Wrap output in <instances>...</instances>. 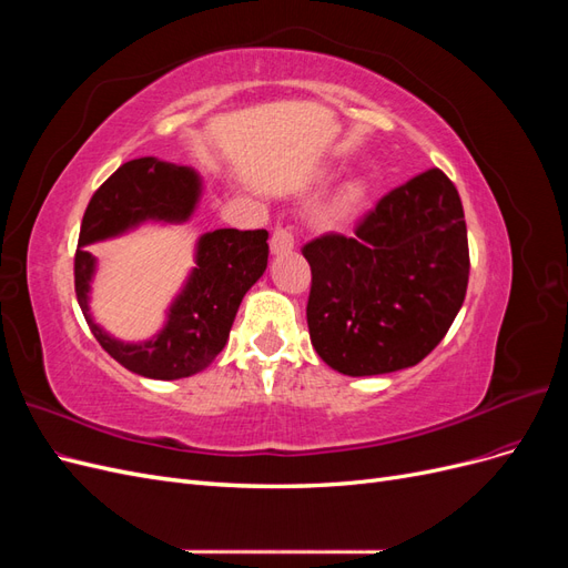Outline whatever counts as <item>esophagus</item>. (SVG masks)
I'll list each match as a JSON object with an SVG mask.
<instances>
[{
  "instance_id": "obj_1",
  "label": "esophagus",
  "mask_w": 568,
  "mask_h": 568,
  "mask_svg": "<svg viewBox=\"0 0 568 568\" xmlns=\"http://www.w3.org/2000/svg\"><path fill=\"white\" fill-rule=\"evenodd\" d=\"M294 234H291L288 227H277L272 232V239H270V251L272 255H282V253H288L294 251Z\"/></svg>"
}]
</instances>
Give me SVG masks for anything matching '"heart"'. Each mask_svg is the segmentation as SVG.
<instances>
[{"instance_id": "1", "label": "heart", "mask_w": 568, "mask_h": 568, "mask_svg": "<svg viewBox=\"0 0 568 568\" xmlns=\"http://www.w3.org/2000/svg\"><path fill=\"white\" fill-rule=\"evenodd\" d=\"M367 201V184L363 180H353L346 186H343V192L336 199V211L338 213H355L365 205Z\"/></svg>"}]
</instances>
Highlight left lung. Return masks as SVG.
Listing matches in <instances>:
<instances>
[{"mask_svg":"<svg viewBox=\"0 0 568 568\" xmlns=\"http://www.w3.org/2000/svg\"><path fill=\"white\" fill-rule=\"evenodd\" d=\"M303 255L313 270V348L348 376L422 363L467 296V222L455 184L438 168L388 192L355 236L324 234Z\"/></svg>","mask_w":568,"mask_h":568,"instance_id":"left-lung-1","label":"left lung"}]
</instances>
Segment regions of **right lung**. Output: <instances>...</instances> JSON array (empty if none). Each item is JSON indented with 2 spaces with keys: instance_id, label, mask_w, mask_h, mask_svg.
Listing matches in <instances>:
<instances>
[{
  "instance_id": "obj_1",
  "label": "right lung",
  "mask_w": 568,
  "mask_h": 568,
  "mask_svg": "<svg viewBox=\"0 0 568 568\" xmlns=\"http://www.w3.org/2000/svg\"><path fill=\"white\" fill-rule=\"evenodd\" d=\"M201 199L194 168L153 156L120 165L101 184L82 217L75 253V294L94 338L125 369L146 379L173 382L209 367L225 348L239 305L267 267L265 230H215L199 236L194 263L165 311L163 329L130 343L111 336L90 313L97 257L84 248L125 234L144 222H186Z\"/></svg>"
}]
</instances>
